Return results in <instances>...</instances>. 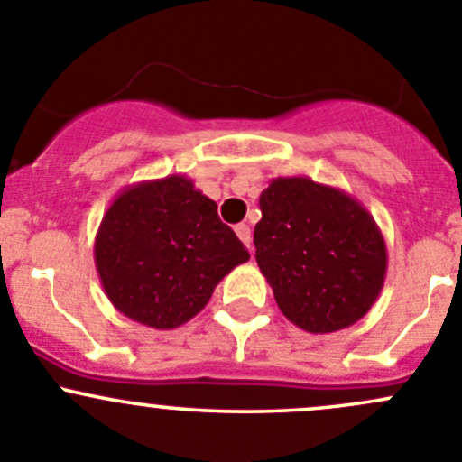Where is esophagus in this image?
<instances>
[{
    "label": "esophagus",
    "instance_id": "34e87169",
    "mask_svg": "<svg viewBox=\"0 0 462 462\" xmlns=\"http://www.w3.org/2000/svg\"><path fill=\"white\" fill-rule=\"evenodd\" d=\"M236 236H239L241 241H244L245 245H248V250L253 253V232H250V226H245V223H239V226L235 227Z\"/></svg>",
    "mask_w": 462,
    "mask_h": 462
}]
</instances>
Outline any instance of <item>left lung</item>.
Instances as JSON below:
<instances>
[{"label":"left lung","mask_w":462,"mask_h":462,"mask_svg":"<svg viewBox=\"0 0 462 462\" xmlns=\"http://www.w3.org/2000/svg\"><path fill=\"white\" fill-rule=\"evenodd\" d=\"M257 263L279 310L309 333L365 318L386 277L380 227L351 194L309 176H279L259 199Z\"/></svg>","instance_id":"1"}]
</instances>
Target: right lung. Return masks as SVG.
I'll return each instance as SVG.
<instances>
[{"instance_id":"1","label":"right lung","mask_w":462,"mask_h":462,"mask_svg":"<svg viewBox=\"0 0 462 462\" xmlns=\"http://www.w3.org/2000/svg\"><path fill=\"white\" fill-rule=\"evenodd\" d=\"M102 288L118 313L170 330L201 313L217 283L250 259L217 203L188 176L125 188L93 245Z\"/></svg>"}]
</instances>
